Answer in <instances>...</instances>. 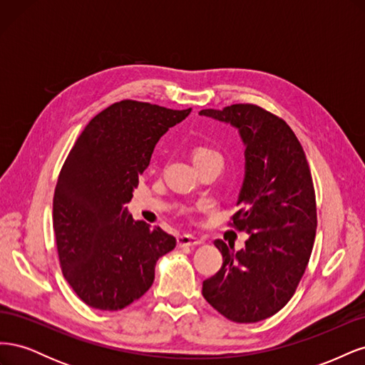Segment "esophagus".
Instances as JSON below:
<instances>
[{
	"instance_id": "obj_1",
	"label": "esophagus",
	"mask_w": 365,
	"mask_h": 365,
	"mask_svg": "<svg viewBox=\"0 0 365 365\" xmlns=\"http://www.w3.org/2000/svg\"><path fill=\"white\" fill-rule=\"evenodd\" d=\"M201 244H202L201 239H197V237L190 236V235H182V236L176 237V245H178L180 248L195 247V245H201Z\"/></svg>"
}]
</instances>
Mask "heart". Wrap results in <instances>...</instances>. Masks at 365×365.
I'll return each instance as SVG.
<instances>
[{"instance_id":"b5f03b06","label":"heart","mask_w":365,"mask_h":365,"mask_svg":"<svg viewBox=\"0 0 365 365\" xmlns=\"http://www.w3.org/2000/svg\"><path fill=\"white\" fill-rule=\"evenodd\" d=\"M205 160H220V155L217 152H215L213 149L210 148H195L192 150V161L193 164L196 163H201V161H205ZM222 161V160H220Z\"/></svg>"}]
</instances>
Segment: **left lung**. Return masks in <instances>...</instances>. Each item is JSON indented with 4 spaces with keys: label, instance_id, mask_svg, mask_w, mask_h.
Instances as JSON below:
<instances>
[{
    "label": "left lung",
    "instance_id": "8db88e82",
    "mask_svg": "<svg viewBox=\"0 0 365 365\" xmlns=\"http://www.w3.org/2000/svg\"><path fill=\"white\" fill-rule=\"evenodd\" d=\"M200 115L239 130L245 176L233 227L248 233L245 247L216 240L222 267L202 283V295L235 323H257L291 300L311 257L317 204L311 169L286 121L263 108L237 103Z\"/></svg>",
    "mask_w": 365,
    "mask_h": 365
}]
</instances>
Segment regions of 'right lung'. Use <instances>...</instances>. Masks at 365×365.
I'll return each instance as SVG.
<instances>
[{
  "label": "right lung",
  "instance_id": "right-lung-1",
  "mask_svg": "<svg viewBox=\"0 0 365 365\" xmlns=\"http://www.w3.org/2000/svg\"><path fill=\"white\" fill-rule=\"evenodd\" d=\"M121 101L85 126L59 173L53 228L61 268L83 303L120 311L145 295L176 239L134 220L126 204L169 128L190 114Z\"/></svg>",
  "mask_w": 365,
  "mask_h": 365
}]
</instances>
